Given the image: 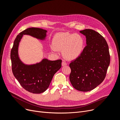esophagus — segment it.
I'll use <instances>...</instances> for the list:
<instances>
[{"instance_id": "1", "label": "esophagus", "mask_w": 120, "mask_h": 120, "mask_svg": "<svg viewBox=\"0 0 120 120\" xmlns=\"http://www.w3.org/2000/svg\"><path fill=\"white\" fill-rule=\"evenodd\" d=\"M61 65H62V66H65V65H67V64L66 63V62H65V61H62V64H61Z\"/></svg>"}]
</instances>
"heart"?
Wrapping results in <instances>:
<instances>
[{"mask_svg": "<svg viewBox=\"0 0 120 120\" xmlns=\"http://www.w3.org/2000/svg\"><path fill=\"white\" fill-rule=\"evenodd\" d=\"M54 49L62 50L64 58L68 60L78 59L82 54L84 49L83 38L77 34L61 32L56 34L52 40Z\"/></svg>", "mask_w": 120, "mask_h": 120, "instance_id": "b5f03b06", "label": "heart"}]
</instances>
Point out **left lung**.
<instances>
[{"instance_id":"left-lung-1","label":"left lung","mask_w":120,"mask_h":120,"mask_svg":"<svg viewBox=\"0 0 120 120\" xmlns=\"http://www.w3.org/2000/svg\"><path fill=\"white\" fill-rule=\"evenodd\" d=\"M86 37V46L81 55L70 64L69 79L76 89L87 92L100 84L110 64L108 44L105 38L92 29L81 31Z\"/></svg>"}]
</instances>
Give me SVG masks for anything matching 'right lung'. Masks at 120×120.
<instances>
[{"mask_svg":"<svg viewBox=\"0 0 120 120\" xmlns=\"http://www.w3.org/2000/svg\"><path fill=\"white\" fill-rule=\"evenodd\" d=\"M47 32L41 28H28L16 36L11 50V59L15 77L23 88L34 94L41 93L47 90L55 74L61 68L62 60H50L44 58L36 64H26L19 58V47L23 35L44 41Z\"/></svg>","mask_w":120,"mask_h":120,"instance_id":"1","label":"right lung"}]
</instances>
